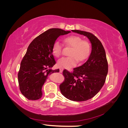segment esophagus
Masks as SVG:
<instances>
[{"mask_svg": "<svg viewBox=\"0 0 128 128\" xmlns=\"http://www.w3.org/2000/svg\"><path fill=\"white\" fill-rule=\"evenodd\" d=\"M59 70H60V72H61V73L63 72V69L62 68H60Z\"/></svg>", "mask_w": 128, "mask_h": 128, "instance_id": "34e87169", "label": "esophagus"}]
</instances>
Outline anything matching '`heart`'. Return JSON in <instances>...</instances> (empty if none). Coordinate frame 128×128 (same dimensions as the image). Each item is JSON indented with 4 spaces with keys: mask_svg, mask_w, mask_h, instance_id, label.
<instances>
[{
    "mask_svg": "<svg viewBox=\"0 0 128 128\" xmlns=\"http://www.w3.org/2000/svg\"><path fill=\"white\" fill-rule=\"evenodd\" d=\"M64 42L66 45L72 48L69 52L70 57L61 58L58 61L57 66L61 68L69 69L77 64L78 60L83 61L90 55L91 46L89 42L78 36H70L64 38ZM62 45L59 42L56 41L52 46V53L56 57H59L62 54Z\"/></svg>",
    "mask_w": 128,
    "mask_h": 128,
    "instance_id": "1",
    "label": "heart"
}]
</instances>
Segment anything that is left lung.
I'll return each mask as SVG.
<instances>
[{"label": "left lung", "instance_id": "obj_1", "mask_svg": "<svg viewBox=\"0 0 128 128\" xmlns=\"http://www.w3.org/2000/svg\"><path fill=\"white\" fill-rule=\"evenodd\" d=\"M72 32L87 37L92 50L86 63L74 68L72 72L63 71L64 80L60 85L62 94L74 102L90 99L98 94L105 82L108 73V62L103 46L97 38L90 32L78 30Z\"/></svg>", "mask_w": 128, "mask_h": 128}]
</instances>
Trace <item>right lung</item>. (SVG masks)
I'll return each instance as SVG.
<instances>
[{"label":"right lung","instance_id":"1","mask_svg":"<svg viewBox=\"0 0 128 128\" xmlns=\"http://www.w3.org/2000/svg\"><path fill=\"white\" fill-rule=\"evenodd\" d=\"M71 32L59 28L50 29L32 42L21 61L18 82L22 94L28 100L40 99L42 86L52 73L59 69H51L56 64L52 46L60 36Z\"/></svg>","mask_w":128,"mask_h":128}]
</instances>
